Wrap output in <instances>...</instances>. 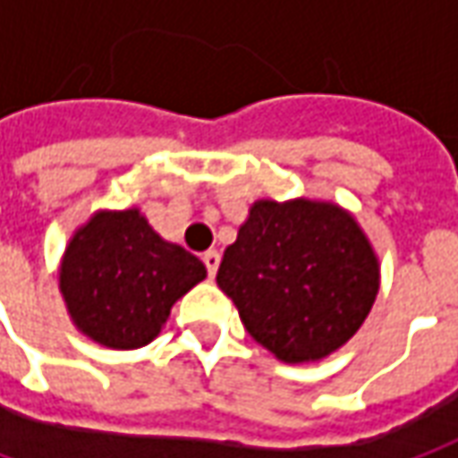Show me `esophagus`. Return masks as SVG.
Listing matches in <instances>:
<instances>
[{
    "label": "esophagus",
    "instance_id": "1",
    "mask_svg": "<svg viewBox=\"0 0 458 458\" xmlns=\"http://www.w3.org/2000/svg\"><path fill=\"white\" fill-rule=\"evenodd\" d=\"M202 263H205V268H208L210 278H215V274H217V266H220V253H217V250H208V253L202 256Z\"/></svg>",
    "mask_w": 458,
    "mask_h": 458
}]
</instances>
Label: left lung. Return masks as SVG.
Returning <instances> with one entry per match:
<instances>
[{"mask_svg":"<svg viewBox=\"0 0 458 458\" xmlns=\"http://www.w3.org/2000/svg\"><path fill=\"white\" fill-rule=\"evenodd\" d=\"M217 286L260 347L304 365L355 337L380 292V260L337 202L256 199L223 253Z\"/></svg>","mask_w":458,"mask_h":458,"instance_id":"obj_1","label":"left lung"}]
</instances>
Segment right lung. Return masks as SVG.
<instances>
[{
    "label": "right lung",
    "instance_id": "right-lung-1",
    "mask_svg": "<svg viewBox=\"0 0 458 458\" xmlns=\"http://www.w3.org/2000/svg\"><path fill=\"white\" fill-rule=\"evenodd\" d=\"M205 276L202 260L165 241L139 208L96 210L72 230L57 289L81 335L108 350H139Z\"/></svg>",
    "mask_w": 458,
    "mask_h": 458
}]
</instances>
